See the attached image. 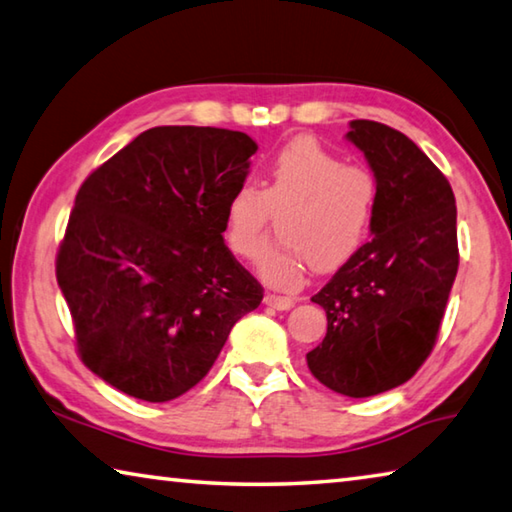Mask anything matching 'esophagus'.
I'll return each instance as SVG.
<instances>
[{"label":"esophagus","mask_w":512,"mask_h":512,"mask_svg":"<svg viewBox=\"0 0 512 512\" xmlns=\"http://www.w3.org/2000/svg\"><path fill=\"white\" fill-rule=\"evenodd\" d=\"M265 303H267V306L276 308V310H290L294 306V299L292 297H281V294H274V292H267Z\"/></svg>","instance_id":"obj_1"}]
</instances>
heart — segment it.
<instances>
[{"instance_id": "heart-1", "label": "heart", "mask_w": 512, "mask_h": 512, "mask_svg": "<svg viewBox=\"0 0 512 512\" xmlns=\"http://www.w3.org/2000/svg\"><path fill=\"white\" fill-rule=\"evenodd\" d=\"M380 186L373 170L344 164L315 139L285 143L267 164L261 188L240 182L224 206V242L233 256L251 258L261 247L272 213H283L288 240L267 245L256 272L274 288L294 290L310 267L330 272L362 249L369 238Z\"/></svg>"}]
</instances>
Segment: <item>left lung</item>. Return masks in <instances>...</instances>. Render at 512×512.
Listing matches in <instances>:
<instances>
[{"instance_id": "8db88e82", "label": "left lung", "mask_w": 512, "mask_h": 512, "mask_svg": "<svg viewBox=\"0 0 512 512\" xmlns=\"http://www.w3.org/2000/svg\"><path fill=\"white\" fill-rule=\"evenodd\" d=\"M346 139L378 177L373 238L312 297L328 330L306 360L324 387L369 398L414 378L436 344L459 270L456 202L447 177L402 132L357 119Z\"/></svg>"}]
</instances>
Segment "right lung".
Segmentation results:
<instances>
[{
  "label": "right lung",
  "instance_id": "obj_1",
  "mask_svg": "<svg viewBox=\"0 0 512 512\" xmlns=\"http://www.w3.org/2000/svg\"><path fill=\"white\" fill-rule=\"evenodd\" d=\"M258 150L245 132L159 125L78 188L56 279L83 364L168 402L218 360L263 288L224 245V206Z\"/></svg>",
  "mask_w": 512,
  "mask_h": 512
}]
</instances>
